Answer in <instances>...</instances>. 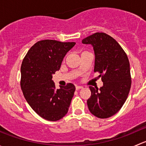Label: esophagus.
Returning a JSON list of instances; mask_svg holds the SVG:
<instances>
[{
	"instance_id": "obj_1",
	"label": "esophagus",
	"mask_w": 146,
	"mask_h": 146,
	"mask_svg": "<svg viewBox=\"0 0 146 146\" xmlns=\"http://www.w3.org/2000/svg\"><path fill=\"white\" fill-rule=\"evenodd\" d=\"M83 88V87L80 86V85H76V90H80V89H81V88Z\"/></svg>"
}]
</instances>
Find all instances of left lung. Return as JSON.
Instances as JSON below:
<instances>
[{
  "label": "left lung",
  "instance_id": "8db88e82",
  "mask_svg": "<svg viewBox=\"0 0 146 146\" xmlns=\"http://www.w3.org/2000/svg\"><path fill=\"white\" fill-rule=\"evenodd\" d=\"M82 43L93 47L94 71L100 73L103 82L100 89L90 86L88 109L98 118H109L118 112L129 95L131 85L129 58L118 42L103 32L85 38Z\"/></svg>",
  "mask_w": 146,
  "mask_h": 146
}]
</instances>
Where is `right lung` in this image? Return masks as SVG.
<instances>
[{"label":"right lung","instance_id":"obj_1","mask_svg":"<svg viewBox=\"0 0 146 146\" xmlns=\"http://www.w3.org/2000/svg\"><path fill=\"white\" fill-rule=\"evenodd\" d=\"M75 42L39 41L28 51L21 66L20 85L26 101L43 119L55 121L67 114L76 87L68 83L56 89L52 75Z\"/></svg>","mask_w":146,"mask_h":146}]
</instances>
